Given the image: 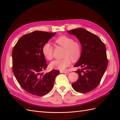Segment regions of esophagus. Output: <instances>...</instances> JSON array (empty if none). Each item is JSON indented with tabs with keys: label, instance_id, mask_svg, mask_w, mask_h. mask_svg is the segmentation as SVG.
<instances>
[{
	"label": "esophagus",
	"instance_id": "obj_1",
	"mask_svg": "<svg viewBox=\"0 0 120 120\" xmlns=\"http://www.w3.org/2000/svg\"><path fill=\"white\" fill-rule=\"evenodd\" d=\"M60 73H68L69 72H68V71H60Z\"/></svg>",
	"mask_w": 120,
	"mask_h": 120
}]
</instances>
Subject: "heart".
Listing matches in <instances>:
<instances>
[{
  "label": "heart",
  "instance_id": "1",
  "mask_svg": "<svg viewBox=\"0 0 120 120\" xmlns=\"http://www.w3.org/2000/svg\"><path fill=\"white\" fill-rule=\"evenodd\" d=\"M58 46L65 49L63 55L64 58L56 60L50 63V67L60 71H63L70 65L72 60L73 61L77 60L80 58L82 47L80 43L74 41L73 38L62 35L58 38L55 41ZM42 52L44 57L48 60H52L53 57V47L49 42H46L43 45Z\"/></svg>",
  "mask_w": 120,
  "mask_h": 120
}]
</instances>
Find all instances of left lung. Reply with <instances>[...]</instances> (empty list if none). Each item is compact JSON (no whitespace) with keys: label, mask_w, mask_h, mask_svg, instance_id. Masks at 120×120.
Returning a JSON list of instances; mask_svg holds the SVG:
<instances>
[{"label":"left lung","mask_w":120,"mask_h":120,"mask_svg":"<svg viewBox=\"0 0 120 120\" xmlns=\"http://www.w3.org/2000/svg\"><path fill=\"white\" fill-rule=\"evenodd\" d=\"M68 32L75 35L82 47L80 57L74 65L82 68L76 71L79 77L72 86L78 92H89L98 86L107 67L106 46L97 35L85 29H74Z\"/></svg>","instance_id":"obj_1"}]
</instances>
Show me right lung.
<instances>
[{"label":"right lung","mask_w":120,"mask_h":120,"mask_svg":"<svg viewBox=\"0 0 120 120\" xmlns=\"http://www.w3.org/2000/svg\"><path fill=\"white\" fill-rule=\"evenodd\" d=\"M56 33L34 31L18 40L12 50V70L22 88L34 95L43 96L53 88L60 72L53 70L44 74L47 67L42 47Z\"/></svg>","instance_id":"1"}]
</instances>
